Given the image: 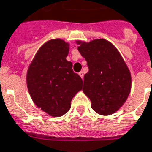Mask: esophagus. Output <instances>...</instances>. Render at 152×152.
Masks as SVG:
<instances>
[{"label":"esophagus","mask_w":152,"mask_h":152,"mask_svg":"<svg viewBox=\"0 0 152 152\" xmlns=\"http://www.w3.org/2000/svg\"><path fill=\"white\" fill-rule=\"evenodd\" d=\"M79 76L83 79V77H84V72H79Z\"/></svg>","instance_id":"34e87169"}]
</instances>
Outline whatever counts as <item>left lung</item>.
<instances>
[{"label":"left lung","instance_id":"1","mask_svg":"<svg viewBox=\"0 0 152 152\" xmlns=\"http://www.w3.org/2000/svg\"><path fill=\"white\" fill-rule=\"evenodd\" d=\"M76 43L89 67L84 76L83 92L91 99V108L100 115L113 114L124 105L131 91L128 66L115 46L106 39L77 40Z\"/></svg>","mask_w":152,"mask_h":152}]
</instances>
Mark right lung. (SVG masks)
Masks as SVG:
<instances>
[{
  "label": "right lung",
  "mask_w": 152,
  "mask_h": 152,
  "mask_svg": "<svg viewBox=\"0 0 152 152\" xmlns=\"http://www.w3.org/2000/svg\"><path fill=\"white\" fill-rule=\"evenodd\" d=\"M70 45L60 39L40 47L28 66L26 82L35 105L52 117L68 112L71 101L82 90V79L66 60Z\"/></svg>",
  "instance_id": "obj_1"
}]
</instances>
